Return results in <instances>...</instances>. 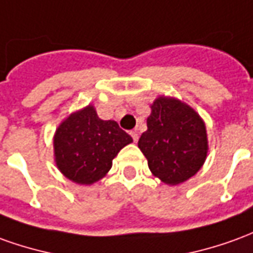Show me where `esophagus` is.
<instances>
[{
  "label": "esophagus",
  "mask_w": 253,
  "mask_h": 253,
  "mask_svg": "<svg viewBox=\"0 0 253 253\" xmlns=\"http://www.w3.org/2000/svg\"><path fill=\"white\" fill-rule=\"evenodd\" d=\"M130 135H131V138L134 142H137V141H138V132L137 131H130Z\"/></svg>",
  "instance_id": "1"
}]
</instances>
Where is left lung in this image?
<instances>
[{"mask_svg": "<svg viewBox=\"0 0 253 253\" xmlns=\"http://www.w3.org/2000/svg\"><path fill=\"white\" fill-rule=\"evenodd\" d=\"M138 148L153 175L179 185L197 174L208 153L206 123L186 102L159 96L151 105Z\"/></svg>", "mask_w": 253, "mask_h": 253, "instance_id": "obj_1", "label": "left lung"}]
</instances>
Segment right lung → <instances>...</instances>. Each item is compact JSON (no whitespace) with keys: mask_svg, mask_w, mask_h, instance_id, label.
Listing matches in <instances>:
<instances>
[{"mask_svg":"<svg viewBox=\"0 0 253 253\" xmlns=\"http://www.w3.org/2000/svg\"><path fill=\"white\" fill-rule=\"evenodd\" d=\"M132 138L115 121H102L96 108L72 112L56 128L54 162L60 172L79 185H93L107 175L112 160Z\"/></svg>","mask_w":253,"mask_h":253,"instance_id":"right-lung-1","label":"right lung"}]
</instances>
